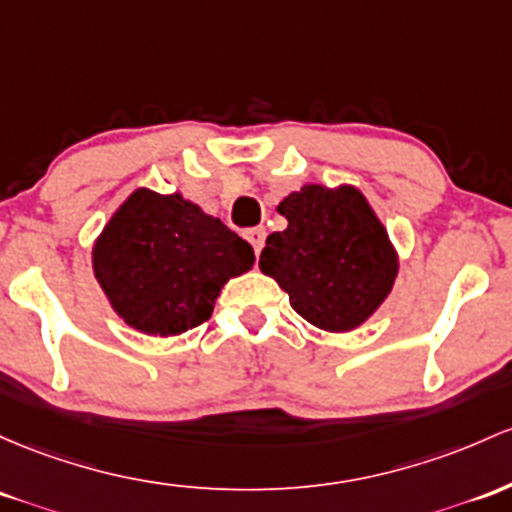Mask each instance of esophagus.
I'll return each instance as SVG.
<instances>
[{"mask_svg":"<svg viewBox=\"0 0 512 512\" xmlns=\"http://www.w3.org/2000/svg\"><path fill=\"white\" fill-rule=\"evenodd\" d=\"M245 240L252 245V250H255V255H260L262 245H265V230H262V228H250V230H245Z\"/></svg>","mask_w":512,"mask_h":512,"instance_id":"34e87169","label":"esophagus"}]
</instances>
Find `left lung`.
<instances>
[{
	"label": "left lung",
	"mask_w": 512,
	"mask_h": 512,
	"mask_svg": "<svg viewBox=\"0 0 512 512\" xmlns=\"http://www.w3.org/2000/svg\"><path fill=\"white\" fill-rule=\"evenodd\" d=\"M277 211L289 226L267 238L262 272L316 328H359L386 301L398 274V255L369 201L350 184H303Z\"/></svg>",
	"instance_id": "obj_1"
}]
</instances>
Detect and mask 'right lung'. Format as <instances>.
<instances>
[{
	"label": "right lung",
	"instance_id": "1",
	"mask_svg": "<svg viewBox=\"0 0 512 512\" xmlns=\"http://www.w3.org/2000/svg\"><path fill=\"white\" fill-rule=\"evenodd\" d=\"M255 252L238 233L184 199L136 189L92 250L94 277L111 308L145 335H179L211 318L228 279Z\"/></svg>",
	"mask_w": 512,
	"mask_h": 512
}]
</instances>
